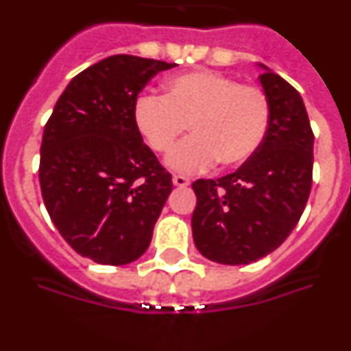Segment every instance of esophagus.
Returning a JSON list of instances; mask_svg holds the SVG:
<instances>
[{
    "label": "esophagus",
    "instance_id": "34e87169",
    "mask_svg": "<svg viewBox=\"0 0 351 351\" xmlns=\"http://www.w3.org/2000/svg\"><path fill=\"white\" fill-rule=\"evenodd\" d=\"M172 182H173V186H179V188H184V186L190 184V179L184 178V176H173Z\"/></svg>",
    "mask_w": 351,
    "mask_h": 351
}]
</instances>
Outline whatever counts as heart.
<instances>
[{"mask_svg":"<svg viewBox=\"0 0 351 351\" xmlns=\"http://www.w3.org/2000/svg\"><path fill=\"white\" fill-rule=\"evenodd\" d=\"M133 123L149 147L161 154L191 130L193 135L170 153L172 169L200 172L216 160L223 167H239L267 137L271 101L255 84L213 70L188 71L167 82L165 96H138Z\"/></svg>","mask_w":351,"mask_h":351,"instance_id":"heart-1","label":"heart"}]
</instances>
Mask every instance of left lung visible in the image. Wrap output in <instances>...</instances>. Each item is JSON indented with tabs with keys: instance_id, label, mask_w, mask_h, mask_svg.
<instances>
[{
	"instance_id": "8db88e82",
	"label": "left lung",
	"mask_w": 351,
	"mask_h": 351,
	"mask_svg": "<svg viewBox=\"0 0 351 351\" xmlns=\"http://www.w3.org/2000/svg\"><path fill=\"white\" fill-rule=\"evenodd\" d=\"M260 82L271 101L263 144L235 172L191 184L195 246L225 265L256 262L278 250L299 223L313 184L315 135L299 91L269 68Z\"/></svg>"
}]
</instances>
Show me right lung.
Returning <instances> with one entry per match:
<instances>
[{"label": "right lung", "instance_id": "right-lung-1", "mask_svg": "<svg viewBox=\"0 0 351 351\" xmlns=\"http://www.w3.org/2000/svg\"><path fill=\"white\" fill-rule=\"evenodd\" d=\"M173 63L117 54L80 71L56 104L40 147L52 223L79 255L125 265L145 253L172 176L133 123L138 93Z\"/></svg>", "mask_w": 351, "mask_h": 351}]
</instances>
